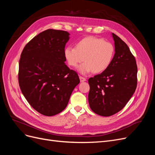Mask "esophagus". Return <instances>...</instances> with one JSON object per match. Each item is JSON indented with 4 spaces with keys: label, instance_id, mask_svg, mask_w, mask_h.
Segmentation results:
<instances>
[{
    "label": "esophagus",
    "instance_id": "1",
    "mask_svg": "<svg viewBox=\"0 0 155 155\" xmlns=\"http://www.w3.org/2000/svg\"><path fill=\"white\" fill-rule=\"evenodd\" d=\"M79 79H80V81L81 82H83V81H86V79L85 78L82 77V76H79Z\"/></svg>",
    "mask_w": 155,
    "mask_h": 155
}]
</instances>
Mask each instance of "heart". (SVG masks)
Listing matches in <instances>:
<instances>
[{
    "label": "heart",
    "mask_w": 155,
    "mask_h": 155,
    "mask_svg": "<svg viewBox=\"0 0 155 155\" xmlns=\"http://www.w3.org/2000/svg\"><path fill=\"white\" fill-rule=\"evenodd\" d=\"M115 54V47L109 41L94 36L81 39L75 45V48L67 47L64 55L71 67H79V72L87 74L93 72L99 74L104 72L110 65Z\"/></svg>",
    "instance_id": "1"
}]
</instances>
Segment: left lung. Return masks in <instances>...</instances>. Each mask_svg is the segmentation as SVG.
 Listing matches in <instances>:
<instances>
[{"mask_svg":"<svg viewBox=\"0 0 155 155\" xmlns=\"http://www.w3.org/2000/svg\"><path fill=\"white\" fill-rule=\"evenodd\" d=\"M115 54L106 70L88 79V103L91 110L102 116L121 110L132 97L137 86V65L124 41L112 33Z\"/></svg>","mask_w":155,"mask_h":155,"instance_id":"obj_1","label":"left lung"}]
</instances>
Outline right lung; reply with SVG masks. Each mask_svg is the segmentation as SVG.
Instances as JSON below:
<instances>
[{"instance_id":"add662e5","label":"right lung","mask_w":155,"mask_h":155,"mask_svg":"<svg viewBox=\"0 0 155 155\" xmlns=\"http://www.w3.org/2000/svg\"><path fill=\"white\" fill-rule=\"evenodd\" d=\"M66 31L48 29L41 32L23 49L18 64V83L29 104L41 114L62 112L78 84L76 72L64 62L69 40Z\"/></svg>"}]
</instances>
